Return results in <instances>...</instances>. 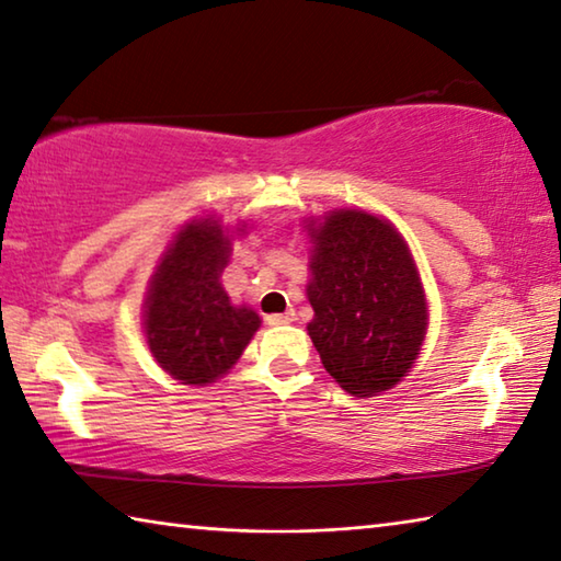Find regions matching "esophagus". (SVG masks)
Segmentation results:
<instances>
[{
	"mask_svg": "<svg viewBox=\"0 0 561 561\" xmlns=\"http://www.w3.org/2000/svg\"><path fill=\"white\" fill-rule=\"evenodd\" d=\"M265 323H268V325H286V323H293V313H275V316H265Z\"/></svg>",
	"mask_w": 561,
	"mask_h": 561,
	"instance_id": "obj_1",
	"label": "esophagus"
}]
</instances>
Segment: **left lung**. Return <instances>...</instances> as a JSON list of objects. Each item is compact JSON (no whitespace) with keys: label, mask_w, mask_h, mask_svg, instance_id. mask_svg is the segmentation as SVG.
I'll return each mask as SVG.
<instances>
[{"label":"left lung","mask_w":561,"mask_h":561,"mask_svg":"<svg viewBox=\"0 0 561 561\" xmlns=\"http://www.w3.org/2000/svg\"><path fill=\"white\" fill-rule=\"evenodd\" d=\"M313 243L308 335L325 370L355 398L398 385L427 333V302L415 261L390 220L330 210L308 220Z\"/></svg>","instance_id":"obj_1"}]
</instances>
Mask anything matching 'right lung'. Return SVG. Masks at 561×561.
<instances>
[{
  "mask_svg": "<svg viewBox=\"0 0 561 561\" xmlns=\"http://www.w3.org/2000/svg\"><path fill=\"white\" fill-rule=\"evenodd\" d=\"M228 255L231 236L218 220H191L173 238L149 280L144 300L146 343L156 363L183 385L216 382L261 328L259 313L233 306L220 286Z\"/></svg>",
  "mask_w": 561,
  "mask_h": 561,
  "instance_id": "1",
  "label": "right lung"
}]
</instances>
